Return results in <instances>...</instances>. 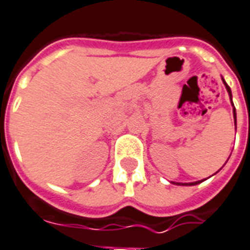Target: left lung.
Listing matches in <instances>:
<instances>
[{
	"instance_id": "left-lung-1",
	"label": "left lung",
	"mask_w": 250,
	"mask_h": 250,
	"mask_svg": "<svg viewBox=\"0 0 250 250\" xmlns=\"http://www.w3.org/2000/svg\"><path fill=\"white\" fill-rule=\"evenodd\" d=\"M222 83H224V85H225V87H227L228 93H229V97H230V100H232V90H230V87L228 86V83H225V80L222 78ZM233 104V103H232ZM233 116H234V125H236V109H233ZM201 181H197V183H189V184H183V185H197V184H200ZM177 185H181V184L178 183Z\"/></svg>"
}]
</instances>
